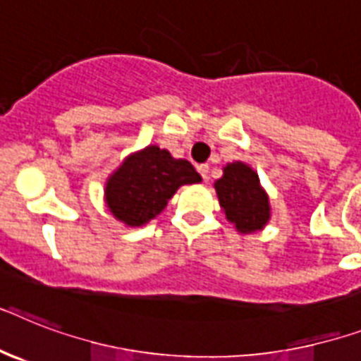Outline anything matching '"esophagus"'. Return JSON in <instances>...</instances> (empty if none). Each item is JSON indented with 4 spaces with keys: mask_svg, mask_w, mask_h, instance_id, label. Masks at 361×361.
<instances>
[{
    "mask_svg": "<svg viewBox=\"0 0 361 361\" xmlns=\"http://www.w3.org/2000/svg\"><path fill=\"white\" fill-rule=\"evenodd\" d=\"M198 172H200V176L204 178V180H207V172H209V166L207 165H198Z\"/></svg>",
    "mask_w": 361,
    "mask_h": 361,
    "instance_id": "esophagus-1",
    "label": "esophagus"
}]
</instances>
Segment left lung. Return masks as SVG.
<instances>
[{"label": "left lung", "mask_w": 361, "mask_h": 361, "mask_svg": "<svg viewBox=\"0 0 361 361\" xmlns=\"http://www.w3.org/2000/svg\"><path fill=\"white\" fill-rule=\"evenodd\" d=\"M222 211L239 233H254L265 228L271 219L269 196L259 185L256 171L235 161L224 166V174L215 181Z\"/></svg>", "instance_id": "8db88e82"}]
</instances>
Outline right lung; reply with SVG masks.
<instances>
[{
  "mask_svg": "<svg viewBox=\"0 0 361 361\" xmlns=\"http://www.w3.org/2000/svg\"><path fill=\"white\" fill-rule=\"evenodd\" d=\"M202 181L187 159H174L169 150L146 146L126 157L105 181V204L126 226H142L165 209L181 185Z\"/></svg>",
  "mask_w": 361,
  "mask_h": 361,
  "instance_id": "add662e5",
  "label": "right lung"
}]
</instances>
